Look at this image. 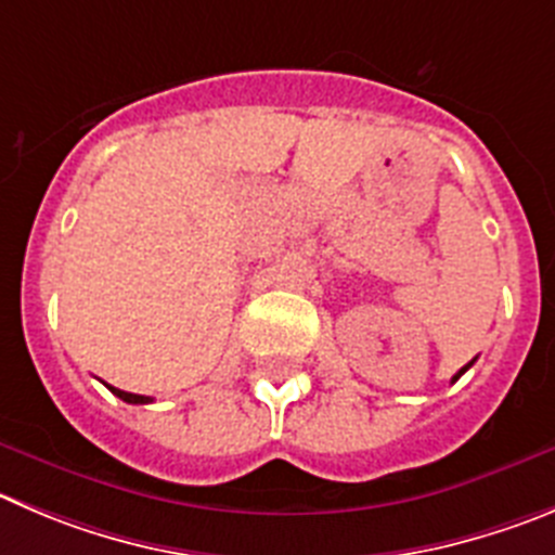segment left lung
I'll return each instance as SVG.
<instances>
[{"instance_id": "left-lung-1", "label": "left lung", "mask_w": 555, "mask_h": 555, "mask_svg": "<svg viewBox=\"0 0 555 555\" xmlns=\"http://www.w3.org/2000/svg\"><path fill=\"white\" fill-rule=\"evenodd\" d=\"M474 361H476V359H474ZM474 361H468V364H465V366H463V370H460V372H457V375H454V377H452V383H454V380H457V377H460V375H463V372H465V370H468V366H470V364H474Z\"/></svg>"}]
</instances>
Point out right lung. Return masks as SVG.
I'll return each mask as SVG.
<instances>
[{
	"label": "right lung",
	"mask_w": 555,
	"mask_h": 555,
	"mask_svg": "<svg viewBox=\"0 0 555 555\" xmlns=\"http://www.w3.org/2000/svg\"><path fill=\"white\" fill-rule=\"evenodd\" d=\"M106 386H108V383H106ZM108 391H112L114 397H120L122 402H131V405H147V402H153V400H150V397L128 395V391H120V388H114V386H108Z\"/></svg>",
	"instance_id": "add662e5"
}]
</instances>
